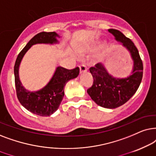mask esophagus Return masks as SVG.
<instances>
[{"instance_id":"34e87169","label":"esophagus","mask_w":156,"mask_h":156,"mask_svg":"<svg viewBox=\"0 0 156 156\" xmlns=\"http://www.w3.org/2000/svg\"><path fill=\"white\" fill-rule=\"evenodd\" d=\"M79 68H80V73H83L87 71V70H88V68L85 65H80L79 66Z\"/></svg>"}]
</instances>
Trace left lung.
<instances>
[{"mask_svg":"<svg viewBox=\"0 0 156 156\" xmlns=\"http://www.w3.org/2000/svg\"><path fill=\"white\" fill-rule=\"evenodd\" d=\"M108 31L130 51L134 63L133 74L126 78H113L102 64L97 63L89 69L93 83L87 92L100 106L115 108L126 103L136 93L142 80L143 66L138 49L130 38L115 29H109Z\"/></svg>","mask_w":156,"mask_h":156,"instance_id":"obj_1","label":"left lung"}]
</instances>
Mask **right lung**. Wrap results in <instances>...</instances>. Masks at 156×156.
Returning <instances> with one entry per match:
<instances>
[{"mask_svg": "<svg viewBox=\"0 0 156 156\" xmlns=\"http://www.w3.org/2000/svg\"><path fill=\"white\" fill-rule=\"evenodd\" d=\"M58 36V35L55 32H41L36 34L18 54L14 66L16 90L18 101L25 108L40 116H49L57 111L64 96V86L68 80L78 76L79 68L68 70L59 66L47 86L36 92H30L22 86L18 76V68L25 53L33 45L57 43Z\"/></svg>", "mask_w": 156, "mask_h": 156, "instance_id": "add662e5", "label": "right lung"}]
</instances>
